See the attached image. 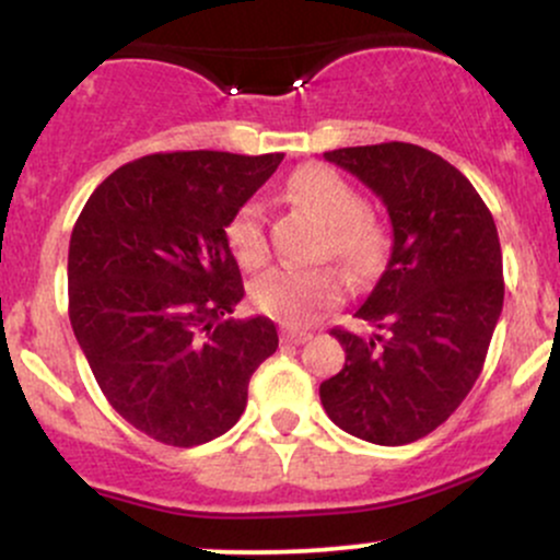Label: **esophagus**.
Wrapping results in <instances>:
<instances>
[{"mask_svg":"<svg viewBox=\"0 0 560 560\" xmlns=\"http://www.w3.org/2000/svg\"><path fill=\"white\" fill-rule=\"evenodd\" d=\"M311 339V331L305 329H284L281 331V342L287 345H305Z\"/></svg>","mask_w":560,"mask_h":560,"instance_id":"esophagus-1","label":"esophagus"}]
</instances>
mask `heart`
Returning a JSON list of instances; mask_svg holds the SVG:
<instances>
[{
	"instance_id": "b5f03b06",
	"label": "heart",
	"mask_w": 560,
	"mask_h": 560,
	"mask_svg": "<svg viewBox=\"0 0 560 560\" xmlns=\"http://www.w3.org/2000/svg\"><path fill=\"white\" fill-rule=\"evenodd\" d=\"M289 195L311 208L326 223V249L350 271L365 273L382 258V229L365 215L363 197L326 165H307L289 182ZM226 244L236 262L258 268L266 262V208L260 199H247L226 223ZM253 305L284 324H305L324 307L342 298V279L331 268L276 266L260 273L249 287Z\"/></svg>"
}]
</instances>
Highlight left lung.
<instances>
[{"mask_svg": "<svg viewBox=\"0 0 560 560\" xmlns=\"http://www.w3.org/2000/svg\"><path fill=\"white\" fill-rule=\"evenodd\" d=\"M369 186L392 223L384 273L355 318L331 334L345 369L320 384L329 419L374 445H408L464 402L503 311V253L471 182L423 147L387 141L324 152Z\"/></svg>", "mask_w": 560, "mask_h": 560, "instance_id": "1", "label": "left lung"}]
</instances>
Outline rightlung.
<instances>
[{
  "label": "right lung",
  "mask_w": 560,
  "mask_h": 560,
  "mask_svg": "<svg viewBox=\"0 0 560 560\" xmlns=\"http://www.w3.org/2000/svg\"><path fill=\"white\" fill-rule=\"evenodd\" d=\"M276 155L165 152L120 165L83 205L68 249V313L107 402L152 440L226 434L249 376L273 355L271 318H229L244 298L226 223Z\"/></svg>",
  "instance_id": "add662e5"
}]
</instances>
